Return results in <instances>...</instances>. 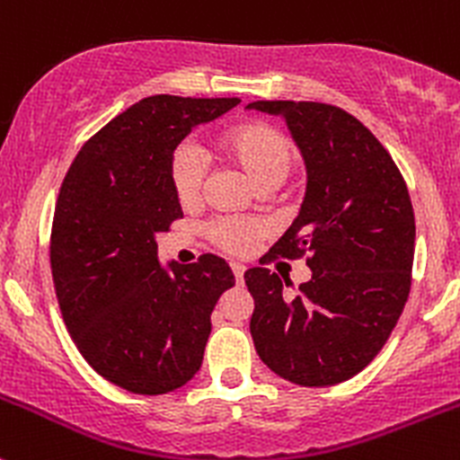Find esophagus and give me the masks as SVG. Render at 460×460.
I'll use <instances>...</instances> for the list:
<instances>
[{
    "label": "esophagus",
    "mask_w": 460,
    "mask_h": 460,
    "mask_svg": "<svg viewBox=\"0 0 460 460\" xmlns=\"http://www.w3.org/2000/svg\"><path fill=\"white\" fill-rule=\"evenodd\" d=\"M231 271H234L235 280H238V285H243L244 280V265H240V262H231Z\"/></svg>",
    "instance_id": "esophagus-1"
}]
</instances>
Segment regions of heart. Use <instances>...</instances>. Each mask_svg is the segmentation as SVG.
Returning <instances> with one entry per match:
<instances>
[{"mask_svg": "<svg viewBox=\"0 0 460 460\" xmlns=\"http://www.w3.org/2000/svg\"><path fill=\"white\" fill-rule=\"evenodd\" d=\"M216 153L265 190L276 189L288 180L296 157L288 132L261 119H247L225 128L216 137ZM168 180L177 202L184 208L198 207L204 199L207 168L190 146H180L171 155ZM207 235L222 252L243 256L252 252L253 244L265 235V229L261 222L220 217L208 225Z\"/></svg>", "mask_w": 460, "mask_h": 460, "instance_id": "heart-1", "label": "heart"}]
</instances>
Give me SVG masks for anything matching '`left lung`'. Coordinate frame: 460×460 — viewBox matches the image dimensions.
I'll return each instance as SVG.
<instances>
[{"instance_id":"8db88e82","label":"left lung","mask_w":460,"mask_h":460,"mask_svg":"<svg viewBox=\"0 0 460 460\" xmlns=\"http://www.w3.org/2000/svg\"><path fill=\"white\" fill-rule=\"evenodd\" d=\"M249 107L283 114L307 166L301 211L265 261L305 258L312 270L298 288L267 267L244 271L253 346L283 380L339 385L376 359L404 310L416 249L411 198L385 146L341 107L314 101Z\"/></svg>"}]
</instances>
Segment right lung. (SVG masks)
Masks as SVG:
<instances>
[{"label":"right lung","mask_w":460,"mask_h":460,"mask_svg":"<svg viewBox=\"0 0 460 460\" xmlns=\"http://www.w3.org/2000/svg\"><path fill=\"white\" fill-rule=\"evenodd\" d=\"M238 102L144 98L87 139L62 180L49 243L58 305L89 367L130 394L162 395L193 380L213 307L235 283L213 253L166 271L155 235L184 217L171 155Z\"/></svg>","instance_id":"right-lung-1"}]
</instances>
